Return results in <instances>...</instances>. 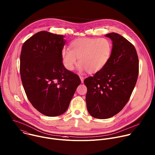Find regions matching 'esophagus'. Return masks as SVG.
<instances>
[{
  "label": "esophagus",
  "mask_w": 155,
  "mask_h": 155,
  "mask_svg": "<svg viewBox=\"0 0 155 155\" xmlns=\"http://www.w3.org/2000/svg\"><path fill=\"white\" fill-rule=\"evenodd\" d=\"M80 80H81V83H83V81H84V77H83V76H80Z\"/></svg>",
  "instance_id": "obj_1"
}]
</instances>
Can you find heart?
Wrapping results in <instances>:
<instances>
[{"mask_svg":"<svg viewBox=\"0 0 155 155\" xmlns=\"http://www.w3.org/2000/svg\"><path fill=\"white\" fill-rule=\"evenodd\" d=\"M112 43L106 38H81L74 40L69 49L62 51V61L65 68L72 71L78 59V68L94 74L108 63L112 52Z\"/></svg>","mask_w":155,"mask_h":155,"instance_id":"1","label":"heart"}]
</instances>
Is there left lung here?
Returning <instances> with one entry per match:
<instances>
[{
	"mask_svg": "<svg viewBox=\"0 0 155 155\" xmlns=\"http://www.w3.org/2000/svg\"><path fill=\"white\" fill-rule=\"evenodd\" d=\"M113 41L111 57L106 66L84 80L87 87L86 107L94 117L104 119L119 113L128 101L139 74L134 46L116 33L105 35Z\"/></svg>",
	"mask_w": 155,
	"mask_h": 155,
	"instance_id": "8db88e82",
	"label": "left lung"
}]
</instances>
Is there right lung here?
Returning a JSON list of instances; mask_svg holds the SVG:
<instances>
[{
	"mask_svg": "<svg viewBox=\"0 0 155 155\" xmlns=\"http://www.w3.org/2000/svg\"><path fill=\"white\" fill-rule=\"evenodd\" d=\"M63 38L38 32L24 43L21 53L20 74L27 97L35 109L50 117L66 112L81 83L79 77L62 62Z\"/></svg>",
	"mask_w": 155,
	"mask_h": 155,
	"instance_id": "right-lung-1",
	"label": "right lung"
}]
</instances>
